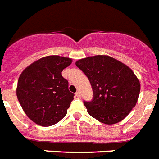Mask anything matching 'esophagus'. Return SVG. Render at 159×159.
Instances as JSON below:
<instances>
[{"instance_id":"obj_1","label":"esophagus","mask_w":159,"mask_h":159,"mask_svg":"<svg viewBox=\"0 0 159 159\" xmlns=\"http://www.w3.org/2000/svg\"><path fill=\"white\" fill-rule=\"evenodd\" d=\"M76 96H77V98H81V92L79 91V90H77V92H76Z\"/></svg>"}]
</instances>
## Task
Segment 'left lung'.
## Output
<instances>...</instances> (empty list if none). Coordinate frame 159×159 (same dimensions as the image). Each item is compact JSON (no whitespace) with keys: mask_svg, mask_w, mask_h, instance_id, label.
Listing matches in <instances>:
<instances>
[{"mask_svg":"<svg viewBox=\"0 0 159 159\" xmlns=\"http://www.w3.org/2000/svg\"><path fill=\"white\" fill-rule=\"evenodd\" d=\"M93 90L91 101H84L88 113L106 125L127 116L135 107L140 82L127 65L108 56H94L76 62Z\"/></svg>","mask_w":159,"mask_h":159,"instance_id":"1","label":"left lung"}]
</instances>
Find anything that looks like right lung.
Listing matches in <instances>:
<instances>
[{
	"label": "right lung",
	"mask_w": 159,
	"mask_h": 159,
	"mask_svg": "<svg viewBox=\"0 0 159 159\" xmlns=\"http://www.w3.org/2000/svg\"><path fill=\"white\" fill-rule=\"evenodd\" d=\"M72 60L49 56L34 62L20 75L17 87L18 101L29 118L41 126L61 120L73 100L69 82L61 72Z\"/></svg>",
	"instance_id": "1"
}]
</instances>
